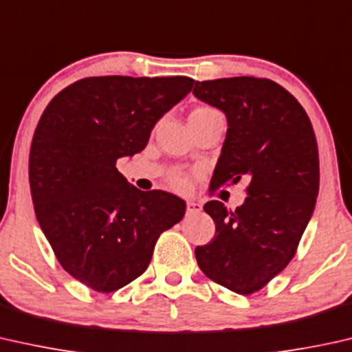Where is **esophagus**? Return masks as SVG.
<instances>
[{"instance_id":"obj_1","label":"esophagus","mask_w":352,"mask_h":352,"mask_svg":"<svg viewBox=\"0 0 352 352\" xmlns=\"http://www.w3.org/2000/svg\"><path fill=\"white\" fill-rule=\"evenodd\" d=\"M186 211H187V216H193V214H198L201 211V205L197 201H187Z\"/></svg>"}]
</instances>
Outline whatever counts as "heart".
I'll list each match as a JSON object with an SVG mask.
<instances>
[{"mask_svg":"<svg viewBox=\"0 0 352 352\" xmlns=\"http://www.w3.org/2000/svg\"><path fill=\"white\" fill-rule=\"evenodd\" d=\"M216 116H222L219 113L217 109L211 108V106H198L190 113L188 116V119H210V117H216ZM170 186L175 188L177 192H186L190 188V181H188V177L184 175V173H175V175L170 176Z\"/></svg>","mask_w":352,"mask_h":352,"instance_id":"1","label":"heart"}]
</instances>
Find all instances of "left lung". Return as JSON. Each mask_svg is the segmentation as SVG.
Listing matches in <instances>:
<instances>
[{
  "mask_svg": "<svg viewBox=\"0 0 352 352\" xmlns=\"http://www.w3.org/2000/svg\"><path fill=\"white\" fill-rule=\"evenodd\" d=\"M193 95L227 116L211 188L248 182L246 200L235 211L217 200L203 206L216 235L197 246L198 267L214 283L251 295L292 261L314 211L319 152L311 120L270 79L197 80Z\"/></svg>",
  "mask_w": 352,
  "mask_h": 352,
  "instance_id": "8db88e82",
  "label": "left lung"
}]
</instances>
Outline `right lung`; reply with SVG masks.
Segmentation results:
<instances>
[{
  "mask_svg": "<svg viewBox=\"0 0 352 352\" xmlns=\"http://www.w3.org/2000/svg\"><path fill=\"white\" fill-rule=\"evenodd\" d=\"M193 82L186 76L85 78L41 116L28 164L34 212L65 272L96 292L141 276L157 239L184 217L181 198L138 190L116 164L144 149L157 120Z\"/></svg>",
  "mask_w": 352,
  "mask_h": 352,
  "instance_id": "right-lung-1",
  "label": "right lung"
}]
</instances>
